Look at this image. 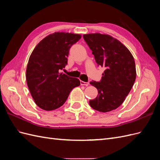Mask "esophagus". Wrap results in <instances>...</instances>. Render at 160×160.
<instances>
[{
	"label": "esophagus",
	"instance_id": "esophagus-1",
	"mask_svg": "<svg viewBox=\"0 0 160 160\" xmlns=\"http://www.w3.org/2000/svg\"><path fill=\"white\" fill-rule=\"evenodd\" d=\"M81 85H85V86H88L89 85V82H85L83 81H81Z\"/></svg>",
	"mask_w": 160,
	"mask_h": 160
}]
</instances>
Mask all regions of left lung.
<instances>
[{"label":"left lung","instance_id":"obj_1","mask_svg":"<svg viewBox=\"0 0 160 160\" xmlns=\"http://www.w3.org/2000/svg\"><path fill=\"white\" fill-rule=\"evenodd\" d=\"M83 37L98 66L105 68L100 81L90 82L98 89V95L89 101V105L103 113L117 109L129 94L136 77L133 55L122 42L108 35L93 33Z\"/></svg>","mask_w":160,"mask_h":160}]
</instances>
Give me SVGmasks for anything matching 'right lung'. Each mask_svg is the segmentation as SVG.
Returning <instances> with one entry per match:
<instances>
[{"instance_id": "add662e5", "label": "right lung", "mask_w": 160, "mask_h": 160, "mask_svg": "<svg viewBox=\"0 0 160 160\" xmlns=\"http://www.w3.org/2000/svg\"><path fill=\"white\" fill-rule=\"evenodd\" d=\"M80 38L77 34L55 32L43 38L32 52L26 79L33 99L42 109L60 108L71 90L79 86V79L61 71L67 64L70 48Z\"/></svg>"}]
</instances>
